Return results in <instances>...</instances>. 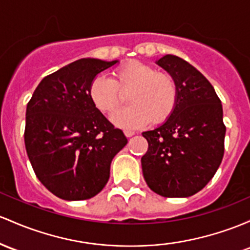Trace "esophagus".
I'll return each instance as SVG.
<instances>
[{
    "label": "esophagus",
    "instance_id": "1",
    "mask_svg": "<svg viewBox=\"0 0 250 250\" xmlns=\"http://www.w3.org/2000/svg\"><path fill=\"white\" fill-rule=\"evenodd\" d=\"M134 134H135V131L133 130H125V135L127 136V138H130V136H133Z\"/></svg>",
    "mask_w": 250,
    "mask_h": 250
}]
</instances>
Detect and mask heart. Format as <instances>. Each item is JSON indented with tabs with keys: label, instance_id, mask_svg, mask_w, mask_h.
I'll return each instance as SVG.
<instances>
[{
	"label": "heart",
	"instance_id": "obj_1",
	"mask_svg": "<svg viewBox=\"0 0 250 250\" xmlns=\"http://www.w3.org/2000/svg\"><path fill=\"white\" fill-rule=\"evenodd\" d=\"M128 95L131 105L115 112L111 121L122 128H138L149 121L160 125L173 114L178 87L173 77L158 72L140 62H129L112 71L111 79L96 76L89 86V97L97 110L112 114Z\"/></svg>",
	"mask_w": 250,
	"mask_h": 250
}]
</instances>
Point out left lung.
Listing matches in <instances>:
<instances>
[{
    "label": "left lung",
    "mask_w": 250,
    "mask_h": 250,
    "mask_svg": "<svg viewBox=\"0 0 250 250\" xmlns=\"http://www.w3.org/2000/svg\"><path fill=\"white\" fill-rule=\"evenodd\" d=\"M156 64L173 77L178 102L163 125L142 133L148 142L142 173L160 196L190 197L205 188L222 163L223 109L210 82L186 60L167 54Z\"/></svg>",
    "instance_id": "obj_1"
}]
</instances>
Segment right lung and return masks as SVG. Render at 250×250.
<instances>
[{"instance_id": "right-lung-1", "label": "right lung", "mask_w": 250, "mask_h": 250, "mask_svg": "<svg viewBox=\"0 0 250 250\" xmlns=\"http://www.w3.org/2000/svg\"><path fill=\"white\" fill-rule=\"evenodd\" d=\"M117 62L83 58L46 76L27 104L24 146L34 173L65 201L96 196L127 145L89 97L92 79Z\"/></svg>"}]
</instances>
